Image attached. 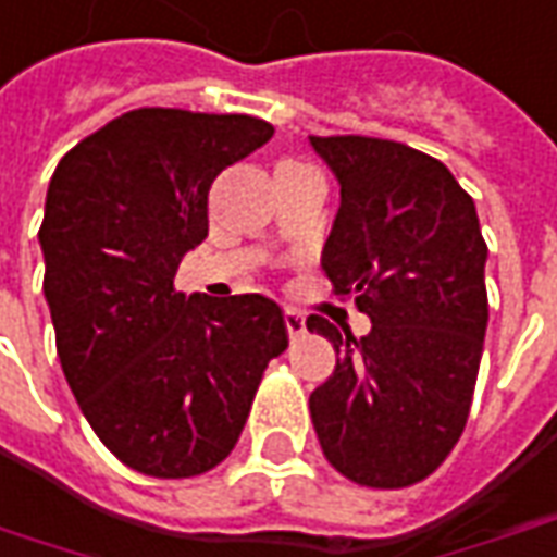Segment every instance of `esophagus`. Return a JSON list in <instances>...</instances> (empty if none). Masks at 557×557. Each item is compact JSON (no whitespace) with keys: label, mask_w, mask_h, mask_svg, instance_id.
<instances>
[{"label":"esophagus","mask_w":557,"mask_h":557,"mask_svg":"<svg viewBox=\"0 0 557 557\" xmlns=\"http://www.w3.org/2000/svg\"><path fill=\"white\" fill-rule=\"evenodd\" d=\"M283 320H286V332H289V338H298V335L305 332V317H301L298 310L286 308L283 310Z\"/></svg>","instance_id":"1"}]
</instances>
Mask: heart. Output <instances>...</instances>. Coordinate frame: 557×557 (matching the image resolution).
<instances>
[{
	"label": "heart",
	"instance_id": "heart-1",
	"mask_svg": "<svg viewBox=\"0 0 557 557\" xmlns=\"http://www.w3.org/2000/svg\"><path fill=\"white\" fill-rule=\"evenodd\" d=\"M280 168H301V164H295V161H283ZM280 168H277V170H280Z\"/></svg>",
	"mask_w": 557,
	"mask_h": 557
}]
</instances>
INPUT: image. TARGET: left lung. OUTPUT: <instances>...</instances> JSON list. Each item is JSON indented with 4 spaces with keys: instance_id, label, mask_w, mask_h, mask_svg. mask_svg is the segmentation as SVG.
<instances>
[{
    "instance_id": "8db88e82",
    "label": "left lung",
    "mask_w": 557,
    "mask_h": 557,
    "mask_svg": "<svg viewBox=\"0 0 557 557\" xmlns=\"http://www.w3.org/2000/svg\"><path fill=\"white\" fill-rule=\"evenodd\" d=\"M310 146L342 185L323 271L372 320L354 338L308 317L338 357L310 393L313 430L344 479L418 485L467 426L485 347L487 244L475 203L442 161L403 143L350 134L310 136Z\"/></svg>"
}]
</instances>
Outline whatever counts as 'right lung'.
Wrapping results in <instances>:
<instances>
[{
    "instance_id": "add662e5",
    "label": "right lung",
    "mask_w": 557,
    "mask_h": 557,
    "mask_svg": "<svg viewBox=\"0 0 557 557\" xmlns=\"http://www.w3.org/2000/svg\"><path fill=\"white\" fill-rule=\"evenodd\" d=\"M274 136L252 115L134 109L57 164L39 244L57 357L124 467L191 479L244 433L268 362L289 347L264 295L176 293L210 231V185Z\"/></svg>"
}]
</instances>
